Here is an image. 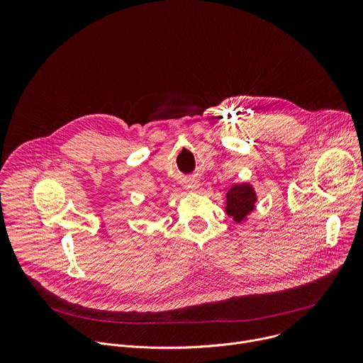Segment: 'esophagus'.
I'll return each instance as SVG.
<instances>
[{"label":"esophagus","mask_w":363,"mask_h":363,"mask_svg":"<svg viewBox=\"0 0 363 363\" xmlns=\"http://www.w3.org/2000/svg\"><path fill=\"white\" fill-rule=\"evenodd\" d=\"M185 189L189 192H195L198 189V181H195V179L185 181Z\"/></svg>","instance_id":"34e87169"}]
</instances>
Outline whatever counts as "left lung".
Instances as JSON below:
<instances>
[{"instance_id":"obj_1","label":"left lung","mask_w":363,"mask_h":363,"mask_svg":"<svg viewBox=\"0 0 363 363\" xmlns=\"http://www.w3.org/2000/svg\"><path fill=\"white\" fill-rule=\"evenodd\" d=\"M257 192L250 182H237L225 194L224 211L235 224L245 223L254 211Z\"/></svg>"}]
</instances>
